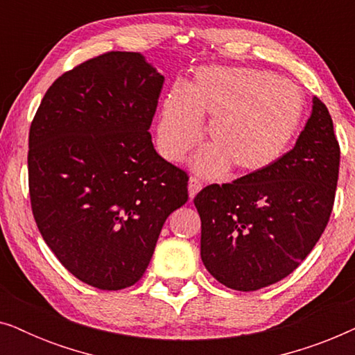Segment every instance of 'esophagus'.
Listing matches in <instances>:
<instances>
[{"label": "esophagus", "mask_w": 355, "mask_h": 355, "mask_svg": "<svg viewBox=\"0 0 355 355\" xmlns=\"http://www.w3.org/2000/svg\"><path fill=\"white\" fill-rule=\"evenodd\" d=\"M202 186H203V184L198 178L192 176L191 179H189V197H191V198L196 197L197 192L202 189Z\"/></svg>", "instance_id": "1"}]
</instances>
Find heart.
Masks as SVG:
<instances>
[{
	"label": "heart",
	"instance_id": "obj_1",
	"mask_svg": "<svg viewBox=\"0 0 355 355\" xmlns=\"http://www.w3.org/2000/svg\"><path fill=\"white\" fill-rule=\"evenodd\" d=\"M304 100L293 82L244 67H210L186 89L164 96L157 123L159 153L179 162L200 142L202 119L211 144L192 159L198 173L257 171L273 163L293 139Z\"/></svg>",
	"mask_w": 355,
	"mask_h": 355
}]
</instances>
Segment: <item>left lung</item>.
I'll use <instances>...</instances> for the list:
<instances>
[{"label":"left lung","mask_w":355,"mask_h":355,"mask_svg":"<svg viewBox=\"0 0 355 355\" xmlns=\"http://www.w3.org/2000/svg\"><path fill=\"white\" fill-rule=\"evenodd\" d=\"M333 119L313 96L294 148L231 184H211L193 198L202 221L200 257L213 278L257 291L293 273L323 234L339 173Z\"/></svg>","instance_id":"obj_1"}]
</instances>
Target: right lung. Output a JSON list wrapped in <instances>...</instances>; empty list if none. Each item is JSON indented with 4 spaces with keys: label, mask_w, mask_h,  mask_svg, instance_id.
Listing matches in <instances>:
<instances>
[{
    "label": "right lung",
    "mask_w": 355,
    "mask_h": 355,
    "mask_svg": "<svg viewBox=\"0 0 355 355\" xmlns=\"http://www.w3.org/2000/svg\"><path fill=\"white\" fill-rule=\"evenodd\" d=\"M164 77L140 53L110 51L53 82L28 132V191L43 241L82 283L142 278L187 174L148 129Z\"/></svg>",
    "instance_id": "right-lung-1"
}]
</instances>
